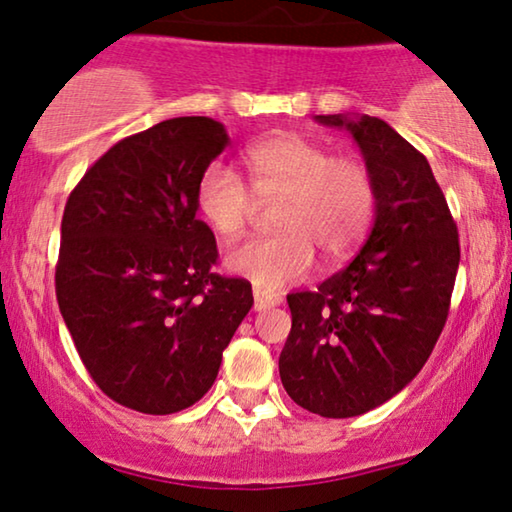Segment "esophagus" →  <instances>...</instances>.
<instances>
[{
  "label": "esophagus",
  "mask_w": 512,
  "mask_h": 512,
  "mask_svg": "<svg viewBox=\"0 0 512 512\" xmlns=\"http://www.w3.org/2000/svg\"><path fill=\"white\" fill-rule=\"evenodd\" d=\"M282 303V296L279 293H272V291H265V289H254V307L256 310H268V307H275Z\"/></svg>",
  "instance_id": "34e87169"
}]
</instances>
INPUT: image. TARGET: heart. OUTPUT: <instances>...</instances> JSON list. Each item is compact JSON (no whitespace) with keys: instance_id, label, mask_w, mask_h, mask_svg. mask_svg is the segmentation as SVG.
Listing matches in <instances>:
<instances>
[{"instance_id":"b5f03b06","label":"heart","mask_w":512,"mask_h":512,"mask_svg":"<svg viewBox=\"0 0 512 512\" xmlns=\"http://www.w3.org/2000/svg\"><path fill=\"white\" fill-rule=\"evenodd\" d=\"M247 179L233 167L209 165L195 188V207L216 235L233 240L247 228L256 198H282L277 235L249 237L226 256V268L258 289L277 291L312 270L317 249L326 258L352 251L373 221L377 186L356 156H333L303 135H277L247 146Z\"/></svg>"}]
</instances>
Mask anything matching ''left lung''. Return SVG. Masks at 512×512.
Returning <instances> with one entry per match:
<instances>
[{
  "label": "left lung",
  "mask_w": 512,
  "mask_h": 512,
  "mask_svg": "<svg viewBox=\"0 0 512 512\" xmlns=\"http://www.w3.org/2000/svg\"><path fill=\"white\" fill-rule=\"evenodd\" d=\"M347 130L377 186L359 254L317 291L289 293L291 333L279 377L314 415L345 419L415 380L443 331L459 270V235L429 160L375 116H314Z\"/></svg>",
  "instance_id": "1"
}]
</instances>
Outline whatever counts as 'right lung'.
Wrapping results in <instances>:
<instances>
[{"instance_id": "obj_1", "label": "right lung", "mask_w": 512, "mask_h": 512, "mask_svg": "<svg viewBox=\"0 0 512 512\" xmlns=\"http://www.w3.org/2000/svg\"><path fill=\"white\" fill-rule=\"evenodd\" d=\"M223 123L179 116L111 146L69 195L55 293L83 366L146 415L191 408L254 305L214 272L216 240L195 188L228 146Z\"/></svg>"}]
</instances>
